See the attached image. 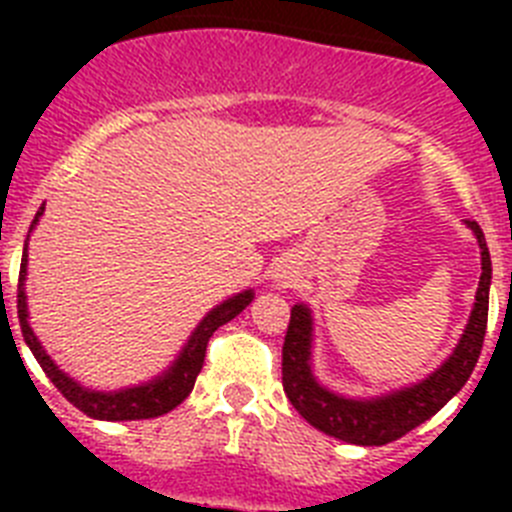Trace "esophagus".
Segmentation results:
<instances>
[{
    "mask_svg": "<svg viewBox=\"0 0 512 512\" xmlns=\"http://www.w3.org/2000/svg\"><path fill=\"white\" fill-rule=\"evenodd\" d=\"M287 279H289L287 274H277V282H279V287H287V284H289Z\"/></svg>",
    "mask_w": 512,
    "mask_h": 512,
    "instance_id": "34e87169",
    "label": "esophagus"
}]
</instances>
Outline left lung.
Returning <instances> with one entry per match:
<instances>
[{
	"instance_id": "8db88e82",
	"label": "left lung",
	"mask_w": 512,
	"mask_h": 512,
	"mask_svg": "<svg viewBox=\"0 0 512 512\" xmlns=\"http://www.w3.org/2000/svg\"><path fill=\"white\" fill-rule=\"evenodd\" d=\"M464 225L477 238L479 261H482L474 307L449 359L425 379L374 397H348L328 390L312 372V341H315L312 310L305 302L292 307L282 348V384L289 402L307 423L338 441L356 443V446H384L433 418L467 384L485 341L492 261L482 228L474 220H464Z\"/></svg>"
}]
</instances>
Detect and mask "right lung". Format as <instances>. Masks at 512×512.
Returning a JSON list of instances; mask_svg holds the SVG:
<instances>
[{"instance_id":"add662e5","label":"right lung","mask_w":512,"mask_h":512,"mask_svg":"<svg viewBox=\"0 0 512 512\" xmlns=\"http://www.w3.org/2000/svg\"><path fill=\"white\" fill-rule=\"evenodd\" d=\"M45 205L40 207L38 215H35L33 225H30V233L35 230L38 220L43 217ZM27 241L22 248V264H20V284H17V318H20L22 338L30 346L33 356L38 359V364L43 366V372L48 374L53 384L58 387L66 400L79 408L81 413L89 415L94 420H146V418H158V415L169 413L176 405H182L189 397V392L194 390V382H197V374L202 372V364H205V351L207 341L215 333L220 325L230 323L235 315H241L253 300V289H243L238 295L228 297L220 305L212 307L205 318L200 320V325L192 330V336L187 338L184 348L179 351L174 361H171L169 369L158 374V377L148 379V382L133 384V387H122V390H92V387H84L81 382H76L74 377L63 372L61 366L45 354L43 343L38 341L35 330L30 328V315H27V295H25V279H27Z\"/></svg>"}]
</instances>
